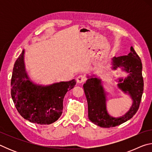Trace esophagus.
<instances>
[{
	"instance_id": "obj_1",
	"label": "esophagus",
	"mask_w": 152,
	"mask_h": 152,
	"mask_svg": "<svg viewBox=\"0 0 152 152\" xmlns=\"http://www.w3.org/2000/svg\"><path fill=\"white\" fill-rule=\"evenodd\" d=\"M86 80V78L84 76L80 75V76H78V77H77L76 81H77V82H78V83H82V82H85Z\"/></svg>"
}]
</instances>
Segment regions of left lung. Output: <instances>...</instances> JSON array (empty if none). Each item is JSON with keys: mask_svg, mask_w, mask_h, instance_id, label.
<instances>
[{"mask_svg": "<svg viewBox=\"0 0 152 152\" xmlns=\"http://www.w3.org/2000/svg\"><path fill=\"white\" fill-rule=\"evenodd\" d=\"M130 50L127 56L113 57L111 60L112 70H116L119 68L127 73V77L116 80L118 88L132 101L129 109L122 116L114 117L108 112L107 101L109 93L104 89L101 79L94 74L86 76L88 80L83 88L88 102V119L99 127L109 128L122 124L132 119L140 107L143 91L142 64L133 47Z\"/></svg>", "mask_w": 152, "mask_h": 152, "instance_id": "1", "label": "left lung"}]
</instances>
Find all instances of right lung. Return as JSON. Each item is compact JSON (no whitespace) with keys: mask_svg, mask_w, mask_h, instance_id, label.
I'll list each match as a JSON object with an SVG mask.
<instances>
[{"mask_svg":"<svg viewBox=\"0 0 152 152\" xmlns=\"http://www.w3.org/2000/svg\"><path fill=\"white\" fill-rule=\"evenodd\" d=\"M23 50L14 65L11 78V96L18 112L25 119L39 125L56 121L63 111V101L68 91L76 85L70 81L43 85L33 82L25 64Z\"/></svg>","mask_w":152,"mask_h":152,"instance_id":"add662e5","label":"right lung"}]
</instances>
